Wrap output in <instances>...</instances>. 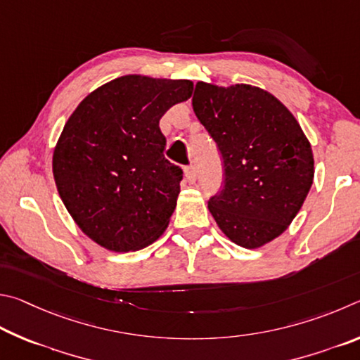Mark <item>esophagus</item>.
<instances>
[{
    "mask_svg": "<svg viewBox=\"0 0 360 360\" xmlns=\"http://www.w3.org/2000/svg\"><path fill=\"white\" fill-rule=\"evenodd\" d=\"M198 175H199V170H198L196 166H188L185 169V176H186V180L190 181V184H194V181L198 180Z\"/></svg>",
    "mask_w": 360,
    "mask_h": 360,
    "instance_id": "1",
    "label": "esophagus"
}]
</instances>
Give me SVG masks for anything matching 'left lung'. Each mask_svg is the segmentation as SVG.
I'll use <instances>...</instances> for the list:
<instances>
[{
    "mask_svg": "<svg viewBox=\"0 0 360 360\" xmlns=\"http://www.w3.org/2000/svg\"><path fill=\"white\" fill-rule=\"evenodd\" d=\"M193 109L223 158V188L209 210L232 242L259 248L304 204L314 175L311 145L292 113L257 86L198 82Z\"/></svg>",
    "mask_w": 360,
    "mask_h": 360,
    "instance_id": "left-lung-1",
    "label": "left lung"
}]
</instances>
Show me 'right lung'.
<instances>
[{"instance_id":"add662e5","label":"right lung","mask_w":360,"mask_h":360,"mask_svg":"<svg viewBox=\"0 0 360 360\" xmlns=\"http://www.w3.org/2000/svg\"><path fill=\"white\" fill-rule=\"evenodd\" d=\"M193 82L123 75L88 94L63 128L53 176L74 221L101 247L145 248L167 228L184 170L164 158L160 120Z\"/></svg>"}]
</instances>
